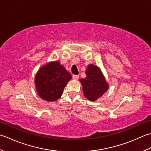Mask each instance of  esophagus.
Returning a JSON list of instances; mask_svg holds the SVG:
<instances>
[{"label":"esophagus","mask_w":151,"mask_h":151,"mask_svg":"<svg viewBox=\"0 0 151 151\" xmlns=\"http://www.w3.org/2000/svg\"><path fill=\"white\" fill-rule=\"evenodd\" d=\"M72 78H73V79L77 80V79H78L79 78V76H77V75H73V76H72Z\"/></svg>","instance_id":"obj_1"}]
</instances>
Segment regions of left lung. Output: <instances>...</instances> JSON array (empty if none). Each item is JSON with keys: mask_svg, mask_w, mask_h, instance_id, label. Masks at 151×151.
Returning a JSON list of instances; mask_svg holds the SVG:
<instances>
[{"mask_svg": "<svg viewBox=\"0 0 151 151\" xmlns=\"http://www.w3.org/2000/svg\"><path fill=\"white\" fill-rule=\"evenodd\" d=\"M86 78L79 79L85 98L94 101L108 90L109 84L106 81L99 67L90 64L85 72Z\"/></svg>", "mask_w": 151, "mask_h": 151, "instance_id": "left-lung-1", "label": "left lung"}]
</instances>
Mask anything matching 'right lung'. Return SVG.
<instances>
[{
  "label": "right lung",
  "mask_w": 151,
  "mask_h": 151,
  "mask_svg": "<svg viewBox=\"0 0 151 151\" xmlns=\"http://www.w3.org/2000/svg\"><path fill=\"white\" fill-rule=\"evenodd\" d=\"M72 76L58 61H52L42 66L35 78L38 96L47 101L57 100Z\"/></svg>",
  "instance_id": "obj_1"
}]
</instances>
